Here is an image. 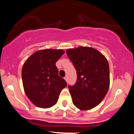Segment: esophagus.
<instances>
[{
	"label": "esophagus",
	"mask_w": 134,
	"mask_h": 134,
	"mask_svg": "<svg viewBox=\"0 0 134 134\" xmlns=\"http://www.w3.org/2000/svg\"><path fill=\"white\" fill-rule=\"evenodd\" d=\"M64 79L65 80V81H66V82H68V77H67V76H66V77H64Z\"/></svg>",
	"instance_id": "esophagus-1"
}]
</instances>
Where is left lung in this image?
I'll return each instance as SVG.
<instances>
[{
    "label": "left lung",
    "mask_w": 134,
    "mask_h": 134,
    "mask_svg": "<svg viewBox=\"0 0 134 134\" xmlns=\"http://www.w3.org/2000/svg\"><path fill=\"white\" fill-rule=\"evenodd\" d=\"M77 71L74 86H69L72 102L81 110L96 107L105 97L110 87L107 59L96 49L79 47L66 50Z\"/></svg>",
    "instance_id": "left-lung-1"
}]
</instances>
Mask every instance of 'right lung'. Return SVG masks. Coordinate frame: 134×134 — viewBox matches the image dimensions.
Here are the masks:
<instances>
[{
	"instance_id": "obj_1",
	"label": "right lung",
	"mask_w": 134,
	"mask_h": 134,
	"mask_svg": "<svg viewBox=\"0 0 134 134\" xmlns=\"http://www.w3.org/2000/svg\"><path fill=\"white\" fill-rule=\"evenodd\" d=\"M65 53L62 49H44L35 52L23 66L24 92L36 107L48 108L57 103L67 82L58 76L56 62Z\"/></svg>"
}]
</instances>
